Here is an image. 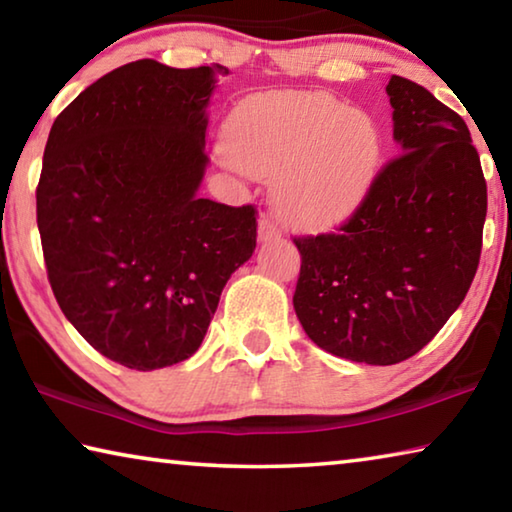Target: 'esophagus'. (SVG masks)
<instances>
[{"instance_id": "esophagus-1", "label": "esophagus", "mask_w": 512, "mask_h": 512, "mask_svg": "<svg viewBox=\"0 0 512 512\" xmlns=\"http://www.w3.org/2000/svg\"><path fill=\"white\" fill-rule=\"evenodd\" d=\"M280 237H282L280 225L273 221V216L262 214V219H259V230H257L259 244H271V241L280 239Z\"/></svg>"}]
</instances>
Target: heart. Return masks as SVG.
Instances as JSON below:
<instances>
[{
  "mask_svg": "<svg viewBox=\"0 0 512 512\" xmlns=\"http://www.w3.org/2000/svg\"><path fill=\"white\" fill-rule=\"evenodd\" d=\"M223 149L232 167L273 178V205L284 221L327 230L368 196L384 135L375 117L329 92H273L232 110Z\"/></svg>",
  "mask_w": 512,
  "mask_h": 512,
  "instance_id": "obj_1",
  "label": "heart"
}]
</instances>
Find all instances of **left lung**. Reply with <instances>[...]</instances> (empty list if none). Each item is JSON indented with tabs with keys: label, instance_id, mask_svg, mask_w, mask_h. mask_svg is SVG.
Masks as SVG:
<instances>
[{
	"label": "left lung",
	"instance_id": "left-lung-1",
	"mask_svg": "<svg viewBox=\"0 0 512 512\" xmlns=\"http://www.w3.org/2000/svg\"><path fill=\"white\" fill-rule=\"evenodd\" d=\"M400 155L339 230L296 237L293 309L318 348L370 366L420 352L479 268L488 187L461 115L402 76L386 85Z\"/></svg>",
	"mask_w": 512,
	"mask_h": 512
}]
</instances>
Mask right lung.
I'll list each match as a JSON object with an SVG mask.
<instances>
[{
  "label": "right lung",
  "instance_id": "obj_1",
  "mask_svg": "<svg viewBox=\"0 0 512 512\" xmlns=\"http://www.w3.org/2000/svg\"><path fill=\"white\" fill-rule=\"evenodd\" d=\"M225 74L135 60L51 126L36 189L51 291L94 350L131 370L192 357L257 244L253 205L198 198L207 103Z\"/></svg>",
  "mask_w": 512,
  "mask_h": 512
}]
</instances>
